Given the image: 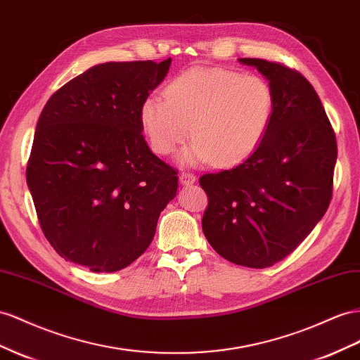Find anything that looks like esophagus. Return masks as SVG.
Here are the masks:
<instances>
[{
	"label": "esophagus",
	"instance_id": "34e87169",
	"mask_svg": "<svg viewBox=\"0 0 360 360\" xmlns=\"http://www.w3.org/2000/svg\"><path fill=\"white\" fill-rule=\"evenodd\" d=\"M180 183L183 184V186H189V184H193L195 183V176L191 172H181L180 174Z\"/></svg>",
	"mask_w": 360,
	"mask_h": 360
}]
</instances>
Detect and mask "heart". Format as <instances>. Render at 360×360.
<instances>
[{"instance_id": "b5f03b06", "label": "heart", "mask_w": 360, "mask_h": 360, "mask_svg": "<svg viewBox=\"0 0 360 360\" xmlns=\"http://www.w3.org/2000/svg\"><path fill=\"white\" fill-rule=\"evenodd\" d=\"M273 86L257 74L191 68L171 79L165 95L145 96L139 121L154 153L167 156L188 138L181 162L233 167L255 153L273 124Z\"/></svg>"}]
</instances>
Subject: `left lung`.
Returning <instances> with one entry per match:
<instances>
[{
    "instance_id": "left-lung-1",
    "label": "left lung",
    "mask_w": 360,
    "mask_h": 360,
    "mask_svg": "<svg viewBox=\"0 0 360 360\" xmlns=\"http://www.w3.org/2000/svg\"><path fill=\"white\" fill-rule=\"evenodd\" d=\"M239 62L273 86L274 118L250 158L200 177L209 198L201 226L212 248L231 264L266 268L292 252L324 217L338 145L321 100L298 71L264 59Z\"/></svg>"
}]
</instances>
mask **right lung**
I'll return each mask as SVG.
<instances>
[{"mask_svg": "<svg viewBox=\"0 0 360 360\" xmlns=\"http://www.w3.org/2000/svg\"><path fill=\"white\" fill-rule=\"evenodd\" d=\"M171 59L108 62L77 75L39 116L27 184L45 238L66 260L115 273L151 244L177 171L153 154L141 103Z\"/></svg>", "mask_w": 360, "mask_h": 360, "instance_id": "add662e5", "label": "right lung"}]
</instances>
